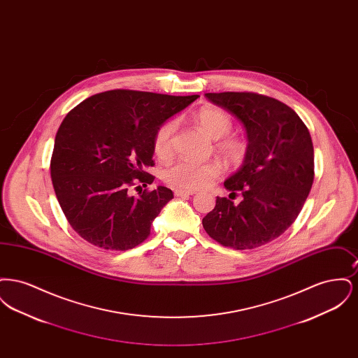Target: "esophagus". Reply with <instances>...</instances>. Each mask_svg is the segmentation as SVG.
<instances>
[{"mask_svg":"<svg viewBox=\"0 0 358 358\" xmlns=\"http://www.w3.org/2000/svg\"><path fill=\"white\" fill-rule=\"evenodd\" d=\"M194 193H196L194 190H182V189H177V190H174V196H176V197L192 196V194H194Z\"/></svg>","mask_w":358,"mask_h":358,"instance_id":"esophagus-1","label":"esophagus"}]
</instances>
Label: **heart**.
I'll list each match as a JSON object with an SVG mask.
<instances>
[{
    "mask_svg": "<svg viewBox=\"0 0 358 358\" xmlns=\"http://www.w3.org/2000/svg\"><path fill=\"white\" fill-rule=\"evenodd\" d=\"M194 120L205 134L216 142V150L231 164H240L244 161L250 150V143L244 138L229 136L234 130L232 117L222 108L206 106L201 108ZM177 133V122L165 120L161 123L153 136L154 154L159 159H169L174 150V136ZM222 173V164L216 159L206 162H194L181 159L162 171V180L174 189L194 190L209 185Z\"/></svg>",
    "mask_w": 358,
    "mask_h": 358,
    "instance_id": "obj_1",
    "label": "heart"
}]
</instances>
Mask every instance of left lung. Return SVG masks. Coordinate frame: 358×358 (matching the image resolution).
<instances>
[{
    "mask_svg": "<svg viewBox=\"0 0 358 358\" xmlns=\"http://www.w3.org/2000/svg\"><path fill=\"white\" fill-rule=\"evenodd\" d=\"M205 96L243 122L250 150L224 187L238 205L217 197L204 219L206 234L224 247L254 250L279 238L302 210L314 181V148L303 120L287 104L256 92Z\"/></svg>",
    "mask_w": 358,
    "mask_h": 358,
    "instance_id": "obj_1",
    "label": "left lung"
}]
</instances>
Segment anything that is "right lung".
<instances>
[{"label":"right lung","instance_id":"add662e5","mask_svg":"<svg viewBox=\"0 0 358 358\" xmlns=\"http://www.w3.org/2000/svg\"><path fill=\"white\" fill-rule=\"evenodd\" d=\"M197 98L111 90L69 111L55 138L51 177L62 210L80 238L107 251L131 250L149 238L173 192L158 187L136 197L129 190L153 182L145 169L154 165L157 127Z\"/></svg>","mask_w":358,"mask_h":358}]
</instances>
